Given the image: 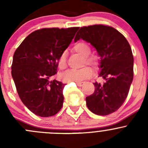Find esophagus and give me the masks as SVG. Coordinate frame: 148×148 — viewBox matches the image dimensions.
<instances>
[{"label":"esophagus","mask_w":148,"mask_h":148,"mask_svg":"<svg viewBox=\"0 0 148 148\" xmlns=\"http://www.w3.org/2000/svg\"><path fill=\"white\" fill-rule=\"evenodd\" d=\"M77 86H83V84H84V82H77Z\"/></svg>","instance_id":"esophagus-1"}]
</instances>
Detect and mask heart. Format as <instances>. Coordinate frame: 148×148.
I'll use <instances>...</instances> for the list:
<instances>
[{"label": "heart", "instance_id": "b5f03b06", "mask_svg": "<svg viewBox=\"0 0 148 148\" xmlns=\"http://www.w3.org/2000/svg\"><path fill=\"white\" fill-rule=\"evenodd\" d=\"M73 50L84 57V62L93 67H97L99 64V59L96 55H89L91 48L85 42H79L73 47ZM57 64L60 69H64L66 67V53L62 52L59 56ZM93 76V71L89 67H84L81 69H69L63 73L62 79L66 82H81L85 79L91 78Z\"/></svg>", "mask_w": 148, "mask_h": 148}]
</instances>
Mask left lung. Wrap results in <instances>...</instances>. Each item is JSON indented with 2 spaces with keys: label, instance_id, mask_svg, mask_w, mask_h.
<instances>
[{
  "label": "left lung",
  "instance_id": "8db88e82",
  "mask_svg": "<svg viewBox=\"0 0 148 148\" xmlns=\"http://www.w3.org/2000/svg\"><path fill=\"white\" fill-rule=\"evenodd\" d=\"M90 43L100 56L99 77L95 90L86 97V106L94 114L107 115L117 111L129 93L133 79V55L125 37L115 28L104 25L81 27L74 38Z\"/></svg>",
  "mask_w": 148,
  "mask_h": 148
}]
</instances>
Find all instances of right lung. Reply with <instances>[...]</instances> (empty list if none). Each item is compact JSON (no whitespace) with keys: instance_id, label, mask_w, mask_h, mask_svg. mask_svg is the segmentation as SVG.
Listing matches in <instances>:
<instances>
[{"instance_id":"1","label":"right lung","mask_w":148,"mask_h":148,"mask_svg":"<svg viewBox=\"0 0 148 148\" xmlns=\"http://www.w3.org/2000/svg\"><path fill=\"white\" fill-rule=\"evenodd\" d=\"M79 27L41 28L25 38L13 54L12 77L24 105L36 115H55L64 102V84L49 79L57 72V60Z\"/></svg>"}]
</instances>
